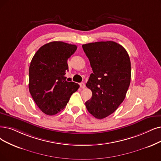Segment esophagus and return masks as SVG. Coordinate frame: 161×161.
I'll list each match as a JSON object with an SVG mask.
<instances>
[{"instance_id": "1", "label": "esophagus", "mask_w": 161, "mask_h": 161, "mask_svg": "<svg viewBox=\"0 0 161 161\" xmlns=\"http://www.w3.org/2000/svg\"><path fill=\"white\" fill-rule=\"evenodd\" d=\"M79 85H80V88H85L86 87L85 84L84 82H80V84H79Z\"/></svg>"}]
</instances>
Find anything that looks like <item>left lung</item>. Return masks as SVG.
Segmentation results:
<instances>
[{
	"label": "left lung",
	"instance_id": "left-lung-1",
	"mask_svg": "<svg viewBox=\"0 0 161 161\" xmlns=\"http://www.w3.org/2000/svg\"><path fill=\"white\" fill-rule=\"evenodd\" d=\"M82 48L93 71L86 85L92 96L85 105L94 117L105 118L125 99L131 81L130 57L123 46L112 41L86 43Z\"/></svg>",
	"mask_w": 161,
	"mask_h": 161
}]
</instances>
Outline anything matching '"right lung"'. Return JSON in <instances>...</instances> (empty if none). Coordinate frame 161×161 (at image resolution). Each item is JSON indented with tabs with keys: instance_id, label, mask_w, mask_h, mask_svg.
<instances>
[{
	"instance_id": "1",
	"label": "right lung",
	"mask_w": 161,
	"mask_h": 161,
	"mask_svg": "<svg viewBox=\"0 0 161 161\" xmlns=\"http://www.w3.org/2000/svg\"><path fill=\"white\" fill-rule=\"evenodd\" d=\"M75 45L52 42L37 51L29 68V91L36 105L47 115H53L65 107L70 96L79 88L67 81V59L76 50Z\"/></svg>"
}]
</instances>
